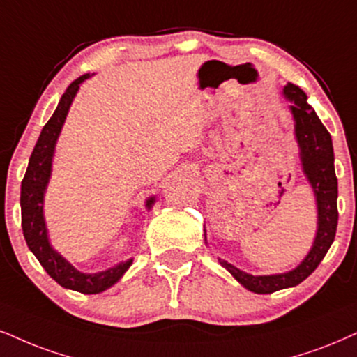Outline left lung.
I'll use <instances>...</instances> for the list:
<instances>
[{
	"label": "left lung",
	"instance_id": "obj_1",
	"mask_svg": "<svg viewBox=\"0 0 357 357\" xmlns=\"http://www.w3.org/2000/svg\"><path fill=\"white\" fill-rule=\"evenodd\" d=\"M283 96L288 102H291L289 112L294 122V139L300 149L303 174L314 193L318 223H316V236L310 252L301 259L300 265L289 271L278 275H250L228 263L227 259L218 258L220 265L230 271L233 278L248 291L257 294H270L278 289L293 288L305 281L328 253L337 227V178L334 172L331 135L319 121L314 109L307 104V96L301 87L288 82L283 89Z\"/></svg>",
	"mask_w": 357,
	"mask_h": 357
}]
</instances>
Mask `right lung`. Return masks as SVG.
Instances as JSON below:
<instances>
[{
	"label": "right lung",
	"mask_w": 357,
	"mask_h": 357,
	"mask_svg": "<svg viewBox=\"0 0 357 357\" xmlns=\"http://www.w3.org/2000/svg\"><path fill=\"white\" fill-rule=\"evenodd\" d=\"M89 77L91 74H84L66 89L54 114L39 134L38 142L29 157L28 170H26L23 182H21V227H23V235L29 250L56 283H59L63 288L73 289V291L98 294L116 284L124 276V273L129 270L134 258L117 263V265L104 271H79L51 245L46 220H44V195H46L47 183L51 178L52 158H54L57 139H59L66 117H68L79 87ZM153 204H155V197H149L145 200V208L151 210Z\"/></svg>",
	"instance_id": "obj_1"
}]
</instances>
